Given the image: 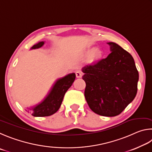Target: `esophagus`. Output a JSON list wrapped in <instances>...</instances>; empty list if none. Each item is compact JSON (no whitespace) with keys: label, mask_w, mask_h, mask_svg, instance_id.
<instances>
[{"label":"esophagus","mask_w":152,"mask_h":152,"mask_svg":"<svg viewBox=\"0 0 152 152\" xmlns=\"http://www.w3.org/2000/svg\"><path fill=\"white\" fill-rule=\"evenodd\" d=\"M75 74H76V77L77 78H81L82 75H83V73L81 71H77L75 72Z\"/></svg>","instance_id":"1"}]
</instances>
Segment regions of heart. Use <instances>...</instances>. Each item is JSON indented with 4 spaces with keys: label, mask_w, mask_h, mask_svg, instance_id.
<instances>
[{
    "label": "heart",
    "mask_w": 152,
    "mask_h": 152,
    "mask_svg": "<svg viewBox=\"0 0 152 152\" xmlns=\"http://www.w3.org/2000/svg\"><path fill=\"white\" fill-rule=\"evenodd\" d=\"M102 56V50L99 49H96L94 52V57L95 58H99Z\"/></svg>",
    "instance_id": "1"
}]
</instances>
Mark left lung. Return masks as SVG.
<instances>
[{
	"label": "left lung",
	"mask_w": 152,
	"mask_h": 152,
	"mask_svg": "<svg viewBox=\"0 0 152 152\" xmlns=\"http://www.w3.org/2000/svg\"><path fill=\"white\" fill-rule=\"evenodd\" d=\"M111 53L83 68L85 97L94 113L107 117L120 114L134 99L139 73L134 59L118 44L107 42Z\"/></svg>",
	"instance_id": "obj_1"
}]
</instances>
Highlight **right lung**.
I'll return each mask as SVG.
<instances>
[{
    "mask_svg": "<svg viewBox=\"0 0 152 152\" xmlns=\"http://www.w3.org/2000/svg\"><path fill=\"white\" fill-rule=\"evenodd\" d=\"M44 43L43 41L39 42L33 45L31 47V49L41 47ZM75 79V74L74 73L58 79L53 85L44 100L38 105L28 108V111H30L32 115L34 117H47L55 113L61 107L64 95L69 87L72 86Z\"/></svg>",
    "mask_w": 152,
    "mask_h": 152,
    "instance_id": "obj_1",
    "label": "right lung"
}]
</instances>
